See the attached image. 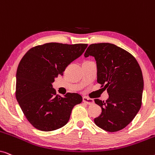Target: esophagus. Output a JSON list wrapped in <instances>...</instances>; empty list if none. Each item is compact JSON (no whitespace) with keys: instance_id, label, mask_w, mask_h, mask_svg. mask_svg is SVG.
I'll use <instances>...</instances> for the list:
<instances>
[{"instance_id":"esophagus-1","label":"esophagus","mask_w":155,"mask_h":155,"mask_svg":"<svg viewBox=\"0 0 155 155\" xmlns=\"http://www.w3.org/2000/svg\"><path fill=\"white\" fill-rule=\"evenodd\" d=\"M82 100H83V102L87 104H92L93 103H94V100H93L91 98H89L87 97H82Z\"/></svg>"}]
</instances>
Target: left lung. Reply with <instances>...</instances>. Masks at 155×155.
<instances>
[{"instance_id": "1", "label": "left lung", "mask_w": 155, "mask_h": 155, "mask_svg": "<svg viewBox=\"0 0 155 155\" xmlns=\"http://www.w3.org/2000/svg\"><path fill=\"white\" fill-rule=\"evenodd\" d=\"M94 56L97 66V82L107 90L106 101L94 99L101 114L94 121L108 132H116L133 120L142 105L143 73L135 57L109 43L90 44L84 57Z\"/></svg>"}]
</instances>
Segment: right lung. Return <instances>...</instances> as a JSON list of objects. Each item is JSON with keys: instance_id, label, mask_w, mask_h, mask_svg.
<instances>
[{"instance_id": "obj_1", "label": "right lung", "mask_w": 155, "mask_h": 155, "mask_svg": "<svg viewBox=\"0 0 155 155\" xmlns=\"http://www.w3.org/2000/svg\"><path fill=\"white\" fill-rule=\"evenodd\" d=\"M87 44L46 43L31 48L21 59L16 73L15 96L28 121L35 128L52 131L68 122L73 108L82 97L78 93L56 94L52 83L82 54Z\"/></svg>"}]
</instances>
